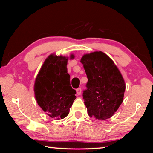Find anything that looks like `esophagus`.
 <instances>
[{
  "instance_id": "1",
  "label": "esophagus",
  "mask_w": 153,
  "mask_h": 153,
  "mask_svg": "<svg viewBox=\"0 0 153 153\" xmlns=\"http://www.w3.org/2000/svg\"><path fill=\"white\" fill-rule=\"evenodd\" d=\"M76 92H77V95H79V94H81V92H82V89L80 88H77V90H76Z\"/></svg>"
}]
</instances>
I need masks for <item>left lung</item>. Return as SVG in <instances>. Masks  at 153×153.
<instances>
[{
    "mask_svg": "<svg viewBox=\"0 0 153 153\" xmlns=\"http://www.w3.org/2000/svg\"><path fill=\"white\" fill-rule=\"evenodd\" d=\"M80 62L88 77L83 98L90 117L105 120L114 115L123 102L126 84L114 62L101 51L86 54Z\"/></svg>",
    "mask_w": 153,
    "mask_h": 153,
    "instance_id": "1",
    "label": "left lung"
}]
</instances>
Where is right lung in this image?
<instances>
[{
  "label": "right lung",
  "instance_id": "1",
  "mask_svg": "<svg viewBox=\"0 0 153 153\" xmlns=\"http://www.w3.org/2000/svg\"><path fill=\"white\" fill-rule=\"evenodd\" d=\"M74 57L71 55L70 59ZM67 59L65 56L50 55L35 80L36 101L46 115L55 120L67 117L76 98V91L70 86V76L67 73Z\"/></svg>",
  "mask_w": 153,
  "mask_h": 153
}]
</instances>
